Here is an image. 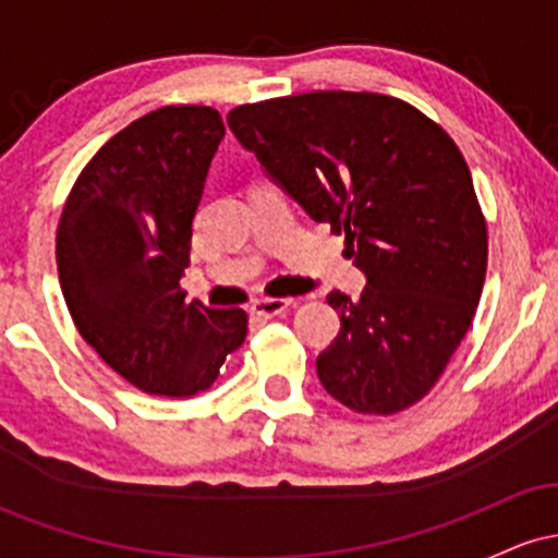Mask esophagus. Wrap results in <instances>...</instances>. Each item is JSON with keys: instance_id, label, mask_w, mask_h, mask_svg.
Returning a JSON list of instances; mask_svg holds the SVG:
<instances>
[{"instance_id": "1", "label": "esophagus", "mask_w": 558, "mask_h": 558, "mask_svg": "<svg viewBox=\"0 0 558 558\" xmlns=\"http://www.w3.org/2000/svg\"><path fill=\"white\" fill-rule=\"evenodd\" d=\"M296 304V301L293 299H270V296H265V299H257L252 304V315H257V317H275V315H283L286 310H291V306Z\"/></svg>"}]
</instances>
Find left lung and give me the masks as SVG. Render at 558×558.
I'll return each instance as SVG.
<instances>
[{"label": "left lung", "instance_id": "1", "mask_svg": "<svg viewBox=\"0 0 558 558\" xmlns=\"http://www.w3.org/2000/svg\"><path fill=\"white\" fill-rule=\"evenodd\" d=\"M228 125L367 275L360 301L328 296L341 330L317 356L323 388L360 414L414 407L464 341L488 267L459 146L409 101L369 92L254 101Z\"/></svg>", "mask_w": 558, "mask_h": 558}]
</instances>
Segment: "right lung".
<instances>
[{
    "label": "right lung",
    "instance_id": "right-lung-1",
    "mask_svg": "<svg viewBox=\"0 0 558 558\" xmlns=\"http://www.w3.org/2000/svg\"><path fill=\"white\" fill-rule=\"evenodd\" d=\"M222 136L213 107H159L88 159L62 207L57 270L70 317L144 393L189 399L207 390L246 341V312L189 304L181 288Z\"/></svg>",
    "mask_w": 558,
    "mask_h": 558
}]
</instances>
